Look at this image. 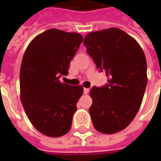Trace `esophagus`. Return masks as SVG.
Here are the masks:
<instances>
[{"mask_svg":"<svg viewBox=\"0 0 161 161\" xmlns=\"http://www.w3.org/2000/svg\"><path fill=\"white\" fill-rule=\"evenodd\" d=\"M88 93H89V88H83V93H84V94H88Z\"/></svg>","mask_w":161,"mask_h":161,"instance_id":"34e87169","label":"esophagus"}]
</instances>
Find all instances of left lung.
<instances>
[{
  "label": "left lung",
  "mask_w": 161,
  "mask_h": 161,
  "mask_svg": "<svg viewBox=\"0 0 161 161\" xmlns=\"http://www.w3.org/2000/svg\"><path fill=\"white\" fill-rule=\"evenodd\" d=\"M98 69L105 71L108 84L93 87L89 108L93 127L112 135L132 122L147 85V63L137 41L116 27L95 31L83 40Z\"/></svg>",
  "instance_id": "8db88e82"
}]
</instances>
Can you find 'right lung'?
I'll list each match as a JSON object with an SVG mask.
<instances>
[{
  "label": "right lung",
  "mask_w": 161,
  "mask_h": 161,
  "mask_svg": "<svg viewBox=\"0 0 161 161\" xmlns=\"http://www.w3.org/2000/svg\"><path fill=\"white\" fill-rule=\"evenodd\" d=\"M83 42L76 32L52 28L29 43L20 69L21 101L34 128L49 137L66 135L72 126L82 85L61 83Z\"/></svg>",
  "instance_id": "obj_1"
}]
</instances>
